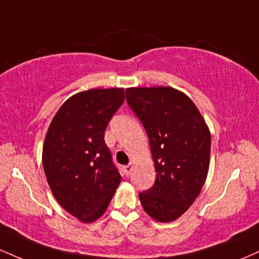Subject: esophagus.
Here are the masks:
<instances>
[{"label":"esophagus","mask_w":259,"mask_h":259,"mask_svg":"<svg viewBox=\"0 0 259 259\" xmlns=\"http://www.w3.org/2000/svg\"><path fill=\"white\" fill-rule=\"evenodd\" d=\"M132 168H133V166H132V165H126V166H123V170H124V174H126V175L127 176H128L130 175V174H131V171H132Z\"/></svg>","instance_id":"34e87169"}]
</instances>
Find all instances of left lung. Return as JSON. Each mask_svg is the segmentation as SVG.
<instances>
[{
    "label": "left lung",
    "mask_w": 259,
    "mask_h": 259,
    "mask_svg": "<svg viewBox=\"0 0 259 259\" xmlns=\"http://www.w3.org/2000/svg\"><path fill=\"white\" fill-rule=\"evenodd\" d=\"M126 100L143 123L156 172L153 187L139 193L142 207L156 222H174L207 180L210 132L193 101L175 88H127Z\"/></svg>",
    "instance_id": "1"
}]
</instances>
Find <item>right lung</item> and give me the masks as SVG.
I'll use <instances>...</instances> for the list:
<instances>
[{"label":"right lung","instance_id":"right-lung-1","mask_svg":"<svg viewBox=\"0 0 259 259\" xmlns=\"http://www.w3.org/2000/svg\"><path fill=\"white\" fill-rule=\"evenodd\" d=\"M123 100V88L77 93L62 104L46 133L42 166L48 184L61 207L82 223L105 213L121 182L104 135Z\"/></svg>","mask_w":259,"mask_h":259}]
</instances>
